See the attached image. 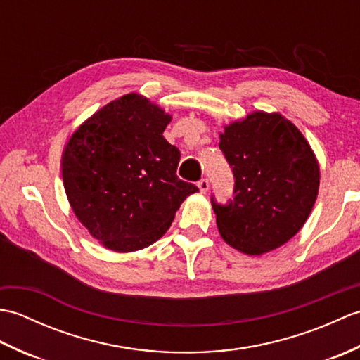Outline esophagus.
I'll return each instance as SVG.
<instances>
[{
  "instance_id": "1",
  "label": "esophagus",
  "mask_w": 360,
  "mask_h": 360,
  "mask_svg": "<svg viewBox=\"0 0 360 360\" xmlns=\"http://www.w3.org/2000/svg\"><path fill=\"white\" fill-rule=\"evenodd\" d=\"M209 187H210V182H209V179L202 178L200 182H198V188H200V192H201V193H205V192H207Z\"/></svg>"
}]
</instances>
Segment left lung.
Listing matches in <instances>:
<instances>
[{
	"mask_svg": "<svg viewBox=\"0 0 360 360\" xmlns=\"http://www.w3.org/2000/svg\"><path fill=\"white\" fill-rule=\"evenodd\" d=\"M235 176L233 200L212 207L223 240L246 255L288 243L307 223L320 184L319 160L292 122L254 111L219 133Z\"/></svg>",
	"mask_w": 360,
	"mask_h": 360,
	"instance_id": "8db88e82",
	"label": "left lung"
}]
</instances>
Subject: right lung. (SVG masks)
<instances>
[{"mask_svg": "<svg viewBox=\"0 0 360 360\" xmlns=\"http://www.w3.org/2000/svg\"><path fill=\"white\" fill-rule=\"evenodd\" d=\"M172 116L129 93L75 129L62 156L68 201L93 238L114 252L150 246L198 187L176 174L179 150L164 129Z\"/></svg>", "mask_w": 360, "mask_h": 360, "instance_id": "add662e5", "label": "right lung"}]
</instances>
